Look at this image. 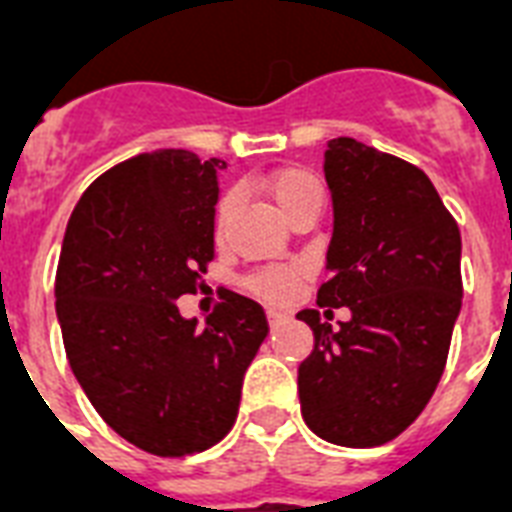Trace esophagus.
<instances>
[{
	"instance_id": "obj_1",
	"label": "esophagus",
	"mask_w": 512,
	"mask_h": 512,
	"mask_svg": "<svg viewBox=\"0 0 512 512\" xmlns=\"http://www.w3.org/2000/svg\"><path fill=\"white\" fill-rule=\"evenodd\" d=\"M284 321H287V313L268 311V324H271V327H279V324H284Z\"/></svg>"
}]
</instances>
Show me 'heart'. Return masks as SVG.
Here are the masks:
<instances>
[{"instance_id": "heart-1", "label": "heart", "mask_w": 512, "mask_h": 512, "mask_svg": "<svg viewBox=\"0 0 512 512\" xmlns=\"http://www.w3.org/2000/svg\"><path fill=\"white\" fill-rule=\"evenodd\" d=\"M265 191L273 199V204L279 207V212L284 217H292L297 209H303L305 204L311 201H321V185L319 180L311 175V172L297 170V167H289V170H279L273 175L265 177ZM233 215V196H225L217 204L215 212V228L217 233H223L231 223ZM297 284V271L292 268H265V271L255 273L249 279V289L255 295L265 297V300H287L292 292H295Z\"/></svg>"}]
</instances>
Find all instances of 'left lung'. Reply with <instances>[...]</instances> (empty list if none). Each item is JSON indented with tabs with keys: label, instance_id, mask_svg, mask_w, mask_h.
Listing matches in <instances>:
<instances>
[{
	"label": "left lung",
	"instance_id": "obj_1",
	"mask_svg": "<svg viewBox=\"0 0 512 512\" xmlns=\"http://www.w3.org/2000/svg\"><path fill=\"white\" fill-rule=\"evenodd\" d=\"M335 228L319 308L297 319L313 350L297 369L305 425L337 446H380L412 425L446 366L462 305L460 228L428 175L353 138L324 151ZM332 311H324L329 316Z\"/></svg>",
	"mask_w": 512,
	"mask_h": 512
}]
</instances>
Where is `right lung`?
<instances>
[{"label": "right lung", "instance_id": "right-lung-1", "mask_svg": "<svg viewBox=\"0 0 512 512\" xmlns=\"http://www.w3.org/2000/svg\"><path fill=\"white\" fill-rule=\"evenodd\" d=\"M220 159L162 148L116 164L84 191L55 276L68 364L95 412L156 457L215 446L268 335L263 308L228 292L204 327L177 297L215 257Z\"/></svg>", "mask_w": 512, "mask_h": 512}]
</instances>
